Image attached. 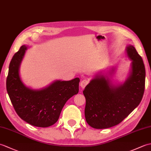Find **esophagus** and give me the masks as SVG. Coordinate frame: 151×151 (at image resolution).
<instances>
[{
    "label": "esophagus",
    "mask_w": 151,
    "mask_h": 151,
    "mask_svg": "<svg viewBox=\"0 0 151 151\" xmlns=\"http://www.w3.org/2000/svg\"><path fill=\"white\" fill-rule=\"evenodd\" d=\"M88 84V81L87 80H83L81 83V87L82 89H84Z\"/></svg>",
    "instance_id": "34e87169"
}]
</instances>
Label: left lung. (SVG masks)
Instances as JSON below:
<instances>
[{"mask_svg": "<svg viewBox=\"0 0 151 151\" xmlns=\"http://www.w3.org/2000/svg\"><path fill=\"white\" fill-rule=\"evenodd\" d=\"M126 51L132 63L130 75L123 84L114 85L108 76L99 75L83 91L86 101V120L94 129H108L119 124L142 101L145 91V65L134 46L128 45ZM114 70L111 69V74Z\"/></svg>", "mask_w": 151, "mask_h": 151, "instance_id": "left-lung-1", "label": "left lung"}]
</instances>
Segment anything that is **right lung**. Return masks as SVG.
Segmentation results:
<instances>
[{"label":"right lung","instance_id":"add662e5","mask_svg":"<svg viewBox=\"0 0 151 151\" xmlns=\"http://www.w3.org/2000/svg\"><path fill=\"white\" fill-rule=\"evenodd\" d=\"M27 49L22 45L9 63L6 89L16 113L22 120L37 127L56 123L66 102L79 91V78L56 81L46 88L32 89L27 87L19 75V68Z\"/></svg>","mask_w":151,"mask_h":151}]
</instances>
